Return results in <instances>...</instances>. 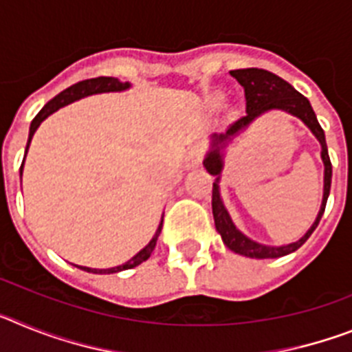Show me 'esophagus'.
Segmentation results:
<instances>
[{
    "mask_svg": "<svg viewBox=\"0 0 352 352\" xmlns=\"http://www.w3.org/2000/svg\"><path fill=\"white\" fill-rule=\"evenodd\" d=\"M203 157H204V148L203 146H192L190 149H188V153H186V169H194V167H197L201 162H203Z\"/></svg>",
    "mask_w": 352,
    "mask_h": 352,
    "instance_id": "1",
    "label": "esophagus"
}]
</instances>
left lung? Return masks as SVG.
Wrapping results in <instances>:
<instances>
[{
    "instance_id": "left-lung-1",
    "label": "left lung",
    "mask_w": 352,
    "mask_h": 352,
    "mask_svg": "<svg viewBox=\"0 0 352 352\" xmlns=\"http://www.w3.org/2000/svg\"><path fill=\"white\" fill-rule=\"evenodd\" d=\"M231 76L238 80L245 89V100H247V116L239 118L234 121L226 133H214L211 135V149L208 151L206 158H204V167L210 174L217 176L213 183V194H211V208H213V219L214 227L219 234L222 236V241L226 243L227 248H231L232 252L239 254V256L252 257V259H275V257L287 256L291 252L298 250L301 245L310 238L316 227L319 226L322 213H324L326 201L329 195V186H331V162H329L328 146H326L324 130L321 129L319 121H317L316 113H314L310 102L305 98L301 93L292 88L287 80L280 79L278 76L272 74L263 68H239V70H231ZM268 110H284L285 112L292 113L300 117L305 124L313 130V133L322 142V157L325 162V194L323 195L322 210L318 214L316 222L313 224L307 234L294 244L283 245L282 248H268L267 245H261L253 240L247 239L243 233L238 232L232 223L230 217L226 213L219 199L218 182L219 173L223 166L221 149L225 147L227 142H230L241 129H244L252 120L258 117L261 113Z\"/></svg>"
}]
</instances>
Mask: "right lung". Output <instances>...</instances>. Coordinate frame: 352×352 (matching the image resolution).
Listing matches in <instances>:
<instances>
[{"label": "right lung", "instance_id": "obj_1", "mask_svg": "<svg viewBox=\"0 0 352 352\" xmlns=\"http://www.w3.org/2000/svg\"><path fill=\"white\" fill-rule=\"evenodd\" d=\"M126 88H130V84L121 82V80H118L116 77H95V79L80 80V82L74 84V86L67 88L65 91H61L60 95H56L52 100H49L47 104L43 105L42 111H40V113L35 116V120L31 121L30 139H28L26 151H28V148H30L31 138L35 135V132H36V129L40 126V123H42V121L45 120L47 116H51L52 113H56V111H58L60 107L72 104V102L79 100V98H84V96H88V95H96V93H109V91H123V89H126ZM21 176H23V166H21ZM162 222H164V217H162ZM162 222H160V226H158L155 236L151 238V241H149V243L146 245V247L142 248L139 254H135L132 259L126 261L125 264H121V266H116V268H109V270H93V268H86V266H80V270H84V272H88V273H118V272H123V270L135 268V266H139L141 263L148 261V257L151 256V252L155 250V245H157V239H158V236H160V231H162Z\"/></svg>", "mask_w": 352, "mask_h": 352}]
</instances>
